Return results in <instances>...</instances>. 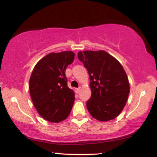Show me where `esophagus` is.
<instances>
[{"instance_id":"1","label":"esophagus","mask_w":157,"mask_h":157,"mask_svg":"<svg viewBox=\"0 0 157 157\" xmlns=\"http://www.w3.org/2000/svg\"><path fill=\"white\" fill-rule=\"evenodd\" d=\"M80 89H81V87L76 88V89H75V92H76V94H78L79 91H80Z\"/></svg>"}]
</instances>
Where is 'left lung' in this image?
<instances>
[{
    "label": "left lung",
    "instance_id": "left-lung-1",
    "mask_svg": "<svg viewBox=\"0 0 157 157\" xmlns=\"http://www.w3.org/2000/svg\"><path fill=\"white\" fill-rule=\"evenodd\" d=\"M89 72L91 96L86 102L94 119L107 121L114 119L125 106L130 91L129 82L121 63L104 51L78 53Z\"/></svg>",
    "mask_w": 157,
    "mask_h": 157
}]
</instances>
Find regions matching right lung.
<instances>
[{"label": "right lung", "instance_id": "add662e5", "mask_svg": "<svg viewBox=\"0 0 157 157\" xmlns=\"http://www.w3.org/2000/svg\"><path fill=\"white\" fill-rule=\"evenodd\" d=\"M74 56L70 51L51 53L40 59L32 71L29 81L32 101L46 121H63L71 111L75 94L68 87L65 71Z\"/></svg>", "mask_w": 157, "mask_h": 157}]
</instances>
